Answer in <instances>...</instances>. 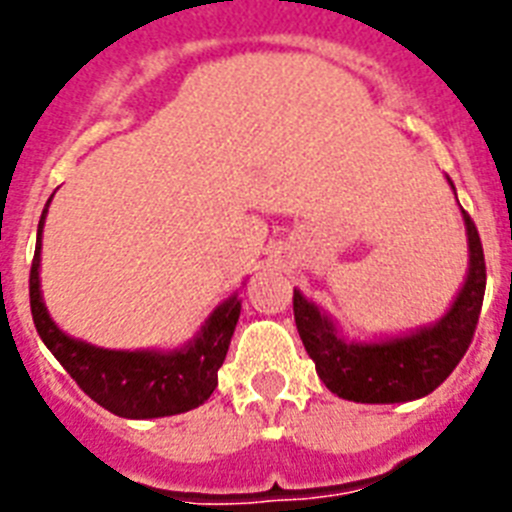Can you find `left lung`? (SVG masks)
<instances>
[{"instance_id":"obj_1","label":"left lung","mask_w":512,"mask_h":512,"mask_svg":"<svg viewBox=\"0 0 512 512\" xmlns=\"http://www.w3.org/2000/svg\"><path fill=\"white\" fill-rule=\"evenodd\" d=\"M461 213L468 234V276L448 315L432 328L375 343L346 341L333 320L294 289L296 330L330 393L356 403L416 401L442 385L461 362L474 338L487 289L482 239L471 216L466 210Z\"/></svg>"}]
</instances>
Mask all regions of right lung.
<instances>
[{"instance_id": "right-lung-1", "label": "right lung", "mask_w": 512, "mask_h": 512, "mask_svg": "<svg viewBox=\"0 0 512 512\" xmlns=\"http://www.w3.org/2000/svg\"><path fill=\"white\" fill-rule=\"evenodd\" d=\"M49 203L38 221L36 255L30 265V312L46 349L57 356V362L70 372L85 395L124 419L184 414L208 401L218 385V369L226 359L236 320L242 312V302L236 299V294L210 312L200 333L184 349L109 351L75 341L57 328L41 299V231Z\"/></svg>"}]
</instances>
